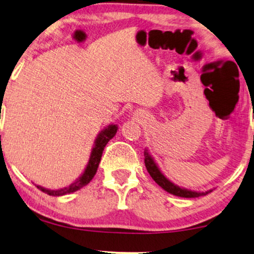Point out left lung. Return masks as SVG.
I'll return each mask as SVG.
<instances>
[{
  "mask_svg": "<svg viewBox=\"0 0 254 254\" xmlns=\"http://www.w3.org/2000/svg\"><path fill=\"white\" fill-rule=\"evenodd\" d=\"M144 164L145 168H147L149 175L151 176V178L155 180L156 183L158 184L159 186L162 187L163 190H166V192L170 194H173V195L180 196V197H199L207 195L208 193H210L213 190H204V192H200V190H192L189 189H185V187L176 185L175 183H172L171 180L166 178L164 173L161 171L157 163H156L155 158L152 157L148 148L144 149Z\"/></svg>",
  "mask_w": 254,
  "mask_h": 254,
  "instance_id": "8db88e82",
  "label": "left lung"
}]
</instances>
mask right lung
<instances>
[{"mask_svg":"<svg viewBox=\"0 0 254 254\" xmlns=\"http://www.w3.org/2000/svg\"><path fill=\"white\" fill-rule=\"evenodd\" d=\"M117 131H118V125H114V124H110L109 126L104 127L103 129L99 131V134L97 135L95 142H93V147L91 149V152H90L89 162L85 166L84 171H83L82 175L79 176L74 183H71L70 185L67 187H62V189H59V190L45 189V187L39 186V185H36V186L40 190H43L44 193L48 194V195L62 196V195H65V194L76 192V190H81L82 187L88 185V184L92 180L93 177H95L97 170H98L104 148H105L107 142H109L111 138L114 137V135L117 134Z\"/></svg>","mask_w":254,"mask_h":254,"instance_id":"right-lung-1","label":"right lung"}]
</instances>
